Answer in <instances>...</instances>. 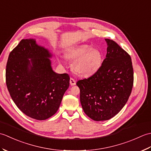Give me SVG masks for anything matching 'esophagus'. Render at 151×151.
Segmentation results:
<instances>
[{
    "mask_svg": "<svg viewBox=\"0 0 151 151\" xmlns=\"http://www.w3.org/2000/svg\"><path fill=\"white\" fill-rule=\"evenodd\" d=\"M70 84L71 86H75L76 84V81L73 78H70Z\"/></svg>",
    "mask_w": 151,
    "mask_h": 151,
    "instance_id": "obj_1",
    "label": "esophagus"
}]
</instances>
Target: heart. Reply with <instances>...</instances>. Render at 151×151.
<instances>
[{"label": "heart", "mask_w": 151, "mask_h": 151, "mask_svg": "<svg viewBox=\"0 0 151 151\" xmlns=\"http://www.w3.org/2000/svg\"><path fill=\"white\" fill-rule=\"evenodd\" d=\"M68 59L74 60V71L83 76L93 75L100 68L102 62L101 54L88 45H81L66 52Z\"/></svg>", "instance_id": "obj_1"}]
</instances>
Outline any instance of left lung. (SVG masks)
<instances>
[{
	"label": "left lung",
	"instance_id": "8db88e82",
	"mask_svg": "<svg viewBox=\"0 0 151 151\" xmlns=\"http://www.w3.org/2000/svg\"><path fill=\"white\" fill-rule=\"evenodd\" d=\"M105 40L107 54L100 68L90 77L76 82L83 110L96 121L110 119L121 110L134 83L130 56L114 41Z\"/></svg>",
	"mask_w": 151,
	"mask_h": 151
}]
</instances>
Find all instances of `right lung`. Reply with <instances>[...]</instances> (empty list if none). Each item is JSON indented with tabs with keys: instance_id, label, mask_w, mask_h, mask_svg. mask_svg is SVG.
Segmentation results:
<instances>
[{
	"instance_id": "add662e5",
	"label": "right lung",
	"mask_w": 151,
	"mask_h": 151,
	"mask_svg": "<svg viewBox=\"0 0 151 151\" xmlns=\"http://www.w3.org/2000/svg\"><path fill=\"white\" fill-rule=\"evenodd\" d=\"M51 57L35 40H22L6 64V83L12 100L22 112L36 120L56 114L69 86L68 74L52 70Z\"/></svg>"
}]
</instances>
